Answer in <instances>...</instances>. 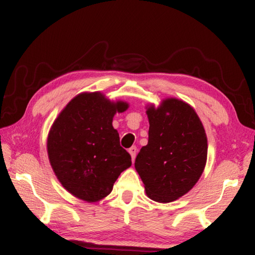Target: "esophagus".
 Listing matches in <instances>:
<instances>
[{
	"mask_svg": "<svg viewBox=\"0 0 255 255\" xmlns=\"http://www.w3.org/2000/svg\"><path fill=\"white\" fill-rule=\"evenodd\" d=\"M128 152H129V154H130L132 161H135V157H136V154H137V147H136V146H131V147L128 149Z\"/></svg>",
	"mask_w": 255,
	"mask_h": 255,
	"instance_id": "obj_1",
	"label": "esophagus"
}]
</instances>
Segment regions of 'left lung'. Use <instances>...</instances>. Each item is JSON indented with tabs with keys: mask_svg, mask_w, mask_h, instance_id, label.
<instances>
[{
	"mask_svg": "<svg viewBox=\"0 0 255 255\" xmlns=\"http://www.w3.org/2000/svg\"><path fill=\"white\" fill-rule=\"evenodd\" d=\"M148 143L135 161L149 199L167 204L188 193L200 179L208 141L196 110L180 99L146 106Z\"/></svg>",
	"mask_w": 255,
	"mask_h": 255,
	"instance_id": "1",
	"label": "left lung"
}]
</instances>
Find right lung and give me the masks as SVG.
<instances>
[{
  "instance_id": "add662e5",
  "label": "right lung",
  "mask_w": 255,
  "mask_h": 255,
  "mask_svg": "<svg viewBox=\"0 0 255 255\" xmlns=\"http://www.w3.org/2000/svg\"><path fill=\"white\" fill-rule=\"evenodd\" d=\"M126 101H111L101 92L77 94L60 111L47 137V153L55 175L68 192L97 202L112 191L131 157L112 126Z\"/></svg>"
}]
</instances>
